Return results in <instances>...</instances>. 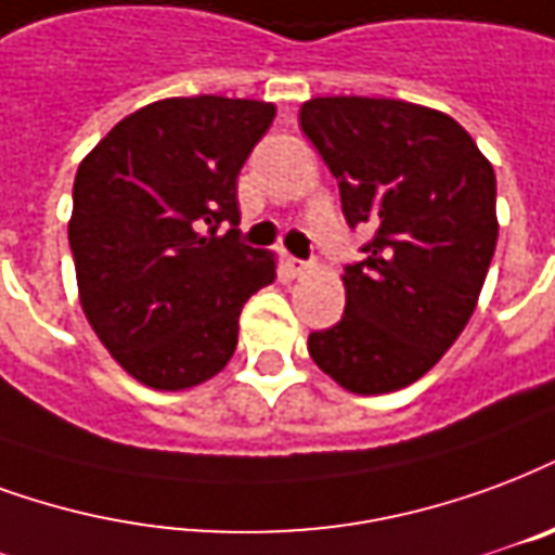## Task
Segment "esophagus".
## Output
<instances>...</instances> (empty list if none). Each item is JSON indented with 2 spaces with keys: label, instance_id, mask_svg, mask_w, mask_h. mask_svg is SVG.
<instances>
[{
  "label": "esophagus",
  "instance_id": "1",
  "mask_svg": "<svg viewBox=\"0 0 555 555\" xmlns=\"http://www.w3.org/2000/svg\"><path fill=\"white\" fill-rule=\"evenodd\" d=\"M288 270H291V276H306L311 270L309 261H299V258L288 256Z\"/></svg>",
  "mask_w": 555,
  "mask_h": 555
}]
</instances>
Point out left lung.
Wrapping results in <instances>:
<instances>
[{"label":"left lung","mask_w":555,"mask_h":555,"mask_svg":"<svg viewBox=\"0 0 555 555\" xmlns=\"http://www.w3.org/2000/svg\"><path fill=\"white\" fill-rule=\"evenodd\" d=\"M299 126L338 179L367 258L344 270L347 309L311 332L320 371L350 393H391L462 335L496 246L494 167L444 111L403 100L314 96Z\"/></svg>","instance_id":"8db88e82"}]
</instances>
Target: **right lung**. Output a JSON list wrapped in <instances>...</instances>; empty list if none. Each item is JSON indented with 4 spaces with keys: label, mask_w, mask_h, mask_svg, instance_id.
Masks as SVG:
<instances>
[{
    "label": "right lung",
    "mask_w": 555,
    "mask_h": 555,
    "mask_svg": "<svg viewBox=\"0 0 555 555\" xmlns=\"http://www.w3.org/2000/svg\"><path fill=\"white\" fill-rule=\"evenodd\" d=\"M273 102L170 96L122 117L73 184L79 302L111 359L155 391L223 371L237 318L276 279V256L237 241V173Z\"/></svg>",
    "instance_id": "add662e5"
}]
</instances>
